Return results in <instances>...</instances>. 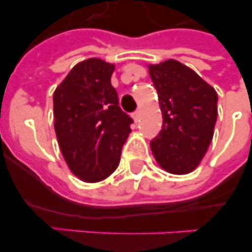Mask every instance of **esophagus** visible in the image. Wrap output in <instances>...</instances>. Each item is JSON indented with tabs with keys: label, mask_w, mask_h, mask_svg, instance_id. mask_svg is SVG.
<instances>
[{
	"label": "esophagus",
	"mask_w": 252,
	"mask_h": 252,
	"mask_svg": "<svg viewBox=\"0 0 252 252\" xmlns=\"http://www.w3.org/2000/svg\"><path fill=\"white\" fill-rule=\"evenodd\" d=\"M132 119H133V121H135V122L139 121V119H140V111H136V112L132 113Z\"/></svg>",
	"instance_id": "34e87169"
}]
</instances>
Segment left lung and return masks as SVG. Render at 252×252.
Masks as SVG:
<instances>
[{"label": "left lung", "instance_id": "1", "mask_svg": "<svg viewBox=\"0 0 252 252\" xmlns=\"http://www.w3.org/2000/svg\"><path fill=\"white\" fill-rule=\"evenodd\" d=\"M162 113V128L150 148L158 165L170 174L194 170L212 141L217 92L189 66L174 59L149 64Z\"/></svg>", "mask_w": 252, "mask_h": 252}]
</instances>
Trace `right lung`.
<instances>
[{"label":"right lung","instance_id":"1","mask_svg":"<svg viewBox=\"0 0 252 252\" xmlns=\"http://www.w3.org/2000/svg\"><path fill=\"white\" fill-rule=\"evenodd\" d=\"M115 64L90 58L72 68L53 94L54 130L73 174L86 183L110 177L119 166L132 119L119 106L111 84Z\"/></svg>","mask_w":252,"mask_h":252}]
</instances>
